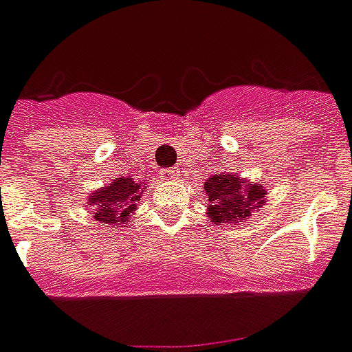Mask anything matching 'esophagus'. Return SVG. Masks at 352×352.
<instances>
[{"label": "esophagus", "instance_id": "esophagus-1", "mask_svg": "<svg viewBox=\"0 0 352 352\" xmlns=\"http://www.w3.org/2000/svg\"><path fill=\"white\" fill-rule=\"evenodd\" d=\"M178 176V170L176 168H168L162 172V178H166V180H174Z\"/></svg>", "mask_w": 352, "mask_h": 352}]
</instances>
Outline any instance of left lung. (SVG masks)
Here are the masks:
<instances>
[{
    "mask_svg": "<svg viewBox=\"0 0 352 352\" xmlns=\"http://www.w3.org/2000/svg\"><path fill=\"white\" fill-rule=\"evenodd\" d=\"M204 192L210 197L208 217L215 225L239 223L266 204L263 186L235 174H213L204 184Z\"/></svg>",
    "mask_w": 352,
    "mask_h": 352,
    "instance_id": "8db88e82",
    "label": "left lung"
}]
</instances>
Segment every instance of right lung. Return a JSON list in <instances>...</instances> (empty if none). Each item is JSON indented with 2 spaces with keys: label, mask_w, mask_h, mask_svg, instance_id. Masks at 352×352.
I'll use <instances>...</instances> for the list:
<instances>
[{
  "label": "right lung",
  "mask_w": 352,
  "mask_h": 352,
  "mask_svg": "<svg viewBox=\"0 0 352 352\" xmlns=\"http://www.w3.org/2000/svg\"><path fill=\"white\" fill-rule=\"evenodd\" d=\"M144 192V186L133 178H117L116 182L94 192L88 197V206L94 210V219L100 223L121 225L127 223L137 210V201Z\"/></svg>",
  "instance_id": "1"
}]
</instances>
